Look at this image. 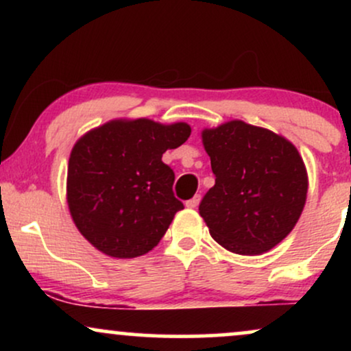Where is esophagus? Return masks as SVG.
Listing matches in <instances>:
<instances>
[{
  "instance_id": "esophagus-1",
  "label": "esophagus",
  "mask_w": 351,
  "mask_h": 351,
  "mask_svg": "<svg viewBox=\"0 0 351 351\" xmlns=\"http://www.w3.org/2000/svg\"><path fill=\"white\" fill-rule=\"evenodd\" d=\"M199 199H201L199 195L193 196L191 199L186 201V208H196V206H198V204H199Z\"/></svg>"
}]
</instances>
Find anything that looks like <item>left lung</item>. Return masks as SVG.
Masks as SVG:
<instances>
[{
	"instance_id": "1",
	"label": "left lung",
	"mask_w": 351,
	"mask_h": 351,
	"mask_svg": "<svg viewBox=\"0 0 351 351\" xmlns=\"http://www.w3.org/2000/svg\"><path fill=\"white\" fill-rule=\"evenodd\" d=\"M201 136L216 176L199 203L209 234L231 252H267L302 215L308 189L304 160L284 136L243 120Z\"/></svg>"
}]
</instances>
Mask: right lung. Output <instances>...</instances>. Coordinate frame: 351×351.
Listing matches in <instances>:
<instances>
[{
  "mask_svg": "<svg viewBox=\"0 0 351 351\" xmlns=\"http://www.w3.org/2000/svg\"><path fill=\"white\" fill-rule=\"evenodd\" d=\"M189 134L188 123L136 119L110 120L80 136L67 167V204L80 234L119 259L152 251L183 209L162 156Z\"/></svg>",
  "mask_w": 351,
  "mask_h": 351,
  "instance_id": "1",
  "label": "right lung"
}]
</instances>
